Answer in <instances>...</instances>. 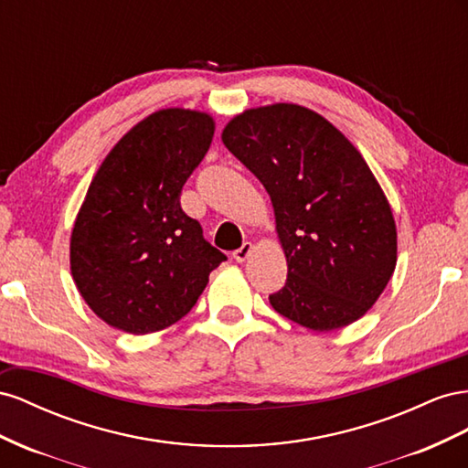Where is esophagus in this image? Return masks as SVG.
Segmentation results:
<instances>
[{
	"instance_id": "1",
	"label": "esophagus",
	"mask_w": 468,
	"mask_h": 468,
	"mask_svg": "<svg viewBox=\"0 0 468 468\" xmlns=\"http://www.w3.org/2000/svg\"><path fill=\"white\" fill-rule=\"evenodd\" d=\"M252 252V243H243L241 247H239L237 250H233V259L237 261V262H243V261H247L249 259V255Z\"/></svg>"
}]
</instances>
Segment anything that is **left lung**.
Masks as SVG:
<instances>
[{"label": "left lung", "instance_id": "left-lung-1", "mask_svg": "<svg viewBox=\"0 0 468 468\" xmlns=\"http://www.w3.org/2000/svg\"><path fill=\"white\" fill-rule=\"evenodd\" d=\"M223 144L272 199L288 278L272 308L314 331L356 322L396 269V223L365 158L319 113L293 103L247 110Z\"/></svg>", "mask_w": 468, "mask_h": 468}]
</instances>
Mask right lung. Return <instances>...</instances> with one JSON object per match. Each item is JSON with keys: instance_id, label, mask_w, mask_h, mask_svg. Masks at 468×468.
I'll return each instance as SVG.
<instances>
[{"instance_id": "add662e5", "label": "right lung", "mask_w": 468, "mask_h": 468, "mask_svg": "<svg viewBox=\"0 0 468 468\" xmlns=\"http://www.w3.org/2000/svg\"><path fill=\"white\" fill-rule=\"evenodd\" d=\"M207 113L160 110L133 127L93 176L70 239V271L91 312L133 335L188 314L227 261L180 206L206 156Z\"/></svg>"}]
</instances>
